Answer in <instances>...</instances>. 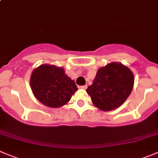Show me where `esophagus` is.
Listing matches in <instances>:
<instances>
[{"instance_id": "34e87169", "label": "esophagus", "mask_w": 158, "mask_h": 158, "mask_svg": "<svg viewBox=\"0 0 158 158\" xmlns=\"http://www.w3.org/2000/svg\"><path fill=\"white\" fill-rule=\"evenodd\" d=\"M81 89H86L87 88V85H84V86H80Z\"/></svg>"}]
</instances>
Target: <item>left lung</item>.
I'll return each mask as SVG.
<instances>
[{
	"label": "left lung",
	"instance_id": "obj_1",
	"mask_svg": "<svg viewBox=\"0 0 158 158\" xmlns=\"http://www.w3.org/2000/svg\"><path fill=\"white\" fill-rule=\"evenodd\" d=\"M134 76L121 63L112 62L97 71L93 84L86 89L97 107L108 111L122 105L132 92Z\"/></svg>",
	"mask_w": 158,
	"mask_h": 158
}]
</instances>
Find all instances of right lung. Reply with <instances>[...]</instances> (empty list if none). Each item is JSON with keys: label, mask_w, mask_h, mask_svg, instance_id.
<instances>
[{"label": "right lung", "mask_w": 158, "mask_h": 158, "mask_svg": "<svg viewBox=\"0 0 158 158\" xmlns=\"http://www.w3.org/2000/svg\"><path fill=\"white\" fill-rule=\"evenodd\" d=\"M31 89L38 101L50 107H59L70 101L78 89L62 68L42 64L33 70Z\"/></svg>", "instance_id": "obj_1"}]
</instances>
